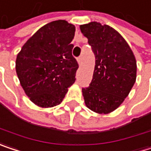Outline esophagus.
I'll return each mask as SVG.
<instances>
[{
    "mask_svg": "<svg viewBox=\"0 0 151 151\" xmlns=\"http://www.w3.org/2000/svg\"><path fill=\"white\" fill-rule=\"evenodd\" d=\"M77 61H78V63L80 65V64L82 63V57H81V56H80V57H78V58L77 59Z\"/></svg>",
    "mask_w": 151,
    "mask_h": 151,
    "instance_id": "1",
    "label": "esophagus"
}]
</instances>
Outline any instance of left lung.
Instances as JSON below:
<instances>
[{
  "label": "left lung",
  "mask_w": 151,
  "mask_h": 151,
  "mask_svg": "<svg viewBox=\"0 0 151 151\" xmlns=\"http://www.w3.org/2000/svg\"><path fill=\"white\" fill-rule=\"evenodd\" d=\"M95 55L90 86L82 92L86 105L94 112L108 114L124 102L137 78V61L128 43L108 25L92 21L80 26Z\"/></svg>",
  "instance_id": "8db88e82"
}]
</instances>
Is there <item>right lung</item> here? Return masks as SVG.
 <instances>
[{
    "label": "right lung",
    "instance_id": "right-lung-1",
    "mask_svg": "<svg viewBox=\"0 0 151 151\" xmlns=\"http://www.w3.org/2000/svg\"><path fill=\"white\" fill-rule=\"evenodd\" d=\"M75 27L64 20L40 27L18 53L15 69L21 86L30 100L40 107L61 103L76 78L78 64L71 43Z\"/></svg>",
    "mask_w": 151,
    "mask_h": 151
}]
</instances>
